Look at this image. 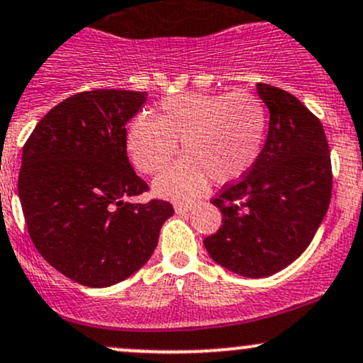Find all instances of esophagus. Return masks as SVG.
I'll return each instance as SVG.
<instances>
[{"mask_svg": "<svg viewBox=\"0 0 363 363\" xmlns=\"http://www.w3.org/2000/svg\"><path fill=\"white\" fill-rule=\"evenodd\" d=\"M194 206V203H189V201H182V203H175L174 205V208H175V213H179V215H182V213H188L191 208H193Z\"/></svg>", "mask_w": 363, "mask_h": 363, "instance_id": "obj_1", "label": "esophagus"}]
</instances>
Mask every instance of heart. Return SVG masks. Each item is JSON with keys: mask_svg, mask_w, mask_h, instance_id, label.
Returning a JSON list of instances; mask_svg holds the SVG:
<instances>
[{"mask_svg": "<svg viewBox=\"0 0 363 363\" xmlns=\"http://www.w3.org/2000/svg\"><path fill=\"white\" fill-rule=\"evenodd\" d=\"M267 115L260 99L248 93H181L163 98L160 115L141 111L127 130L130 160L167 198L198 194L208 177L215 184L236 181L252 169L264 145Z\"/></svg>", "mask_w": 363, "mask_h": 363, "instance_id": "b5f03b06", "label": "heart"}]
</instances>
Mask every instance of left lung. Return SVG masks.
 I'll return each mask as SVG.
<instances>
[{
	"mask_svg": "<svg viewBox=\"0 0 363 363\" xmlns=\"http://www.w3.org/2000/svg\"><path fill=\"white\" fill-rule=\"evenodd\" d=\"M270 111L269 133L257 162L212 203L222 225L205 238L218 265L245 277H267L293 264L315 236L333 193L324 127L288 91L257 84Z\"/></svg>",
	"mask_w": 363,
	"mask_h": 363,
	"instance_id": "8db88e82",
	"label": "left lung"
}]
</instances>
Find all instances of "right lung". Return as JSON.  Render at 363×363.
<instances>
[{
	"mask_svg": "<svg viewBox=\"0 0 363 363\" xmlns=\"http://www.w3.org/2000/svg\"><path fill=\"white\" fill-rule=\"evenodd\" d=\"M145 91L94 89L63 99L22 150L18 196L41 257L89 288L117 284L150 260L169 201L129 203L148 191L127 158L125 123Z\"/></svg>",
	"mask_w": 363,
	"mask_h": 363,
	"instance_id": "obj_1",
	"label": "right lung"
}]
</instances>
